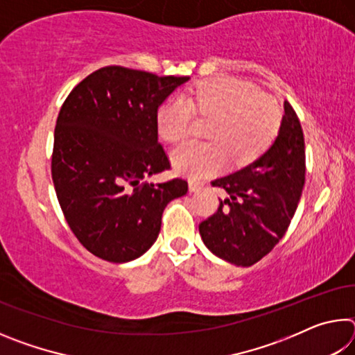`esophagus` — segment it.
Returning a JSON list of instances; mask_svg holds the SVG:
<instances>
[{
    "mask_svg": "<svg viewBox=\"0 0 355 355\" xmlns=\"http://www.w3.org/2000/svg\"><path fill=\"white\" fill-rule=\"evenodd\" d=\"M188 186H189V191H191V192H199V191H202V188H203V183L194 182V180H191Z\"/></svg>",
    "mask_w": 355,
    "mask_h": 355,
    "instance_id": "obj_1",
    "label": "esophagus"
}]
</instances>
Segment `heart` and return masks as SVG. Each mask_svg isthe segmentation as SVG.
Instances as JSON below:
<instances>
[{
    "label": "heart",
    "instance_id": "b5f03b06",
    "mask_svg": "<svg viewBox=\"0 0 355 355\" xmlns=\"http://www.w3.org/2000/svg\"><path fill=\"white\" fill-rule=\"evenodd\" d=\"M194 110L216 117L209 137L218 142H186L173 150V167L189 178L219 172L232 155L236 163L255 158L272 142L282 119L275 100L254 84L219 76L197 84L188 98L167 101L156 117L159 136L167 142L183 141L191 133Z\"/></svg>",
    "mask_w": 355,
    "mask_h": 355
}]
</instances>
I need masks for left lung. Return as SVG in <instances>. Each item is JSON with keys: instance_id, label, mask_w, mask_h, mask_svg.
Listing matches in <instances>:
<instances>
[{"instance_id": "8db88e82", "label": "left lung", "mask_w": 355, "mask_h": 355, "mask_svg": "<svg viewBox=\"0 0 355 355\" xmlns=\"http://www.w3.org/2000/svg\"><path fill=\"white\" fill-rule=\"evenodd\" d=\"M279 133L271 146L213 186L227 192L199 232L216 257L235 266H252L274 249L296 213L305 183V144L300 122L285 101Z\"/></svg>"}]
</instances>
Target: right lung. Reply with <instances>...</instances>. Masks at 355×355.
I'll return each instance as SVG.
<instances>
[{"instance_id": "1", "label": "right lung", "mask_w": 355, "mask_h": 355, "mask_svg": "<svg viewBox=\"0 0 355 355\" xmlns=\"http://www.w3.org/2000/svg\"><path fill=\"white\" fill-rule=\"evenodd\" d=\"M188 81L111 65L78 84L59 111L51 159L56 196L71 232L101 260L127 263L146 254L167 203L188 192L182 178L147 180L171 167L156 117Z\"/></svg>"}]
</instances>
